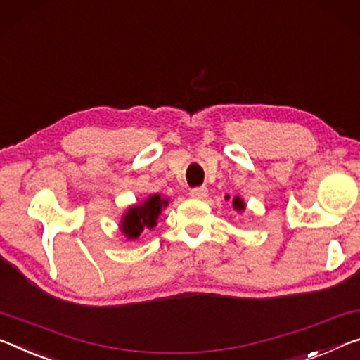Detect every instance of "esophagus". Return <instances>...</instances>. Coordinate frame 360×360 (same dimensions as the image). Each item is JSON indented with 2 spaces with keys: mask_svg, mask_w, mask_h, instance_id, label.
<instances>
[{
  "mask_svg": "<svg viewBox=\"0 0 360 360\" xmlns=\"http://www.w3.org/2000/svg\"><path fill=\"white\" fill-rule=\"evenodd\" d=\"M190 196L195 198V199L206 198V196H207V188H204V186H201V188H193V190L190 191Z\"/></svg>",
  "mask_w": 360,
  "mask_h": 360,
  "instance_id": "esophagus-1",
  "label": "esophagus"
}]
</instances>
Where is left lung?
<instances>
[{
    "label": "left lung",
    "mask_w": 360,
    "mask_h": 360,
    "mask_svg": "<svg viewBox=\"0 0 360 360\" xmlns=\"http://www.w3.org/2000/svg\"><path fill=\"white\" fill-rule=\"evenodd\" d=\"M226 199H230V196H226ZM233 207H235V211H245V201H243V199L240 198V196H235L233 198Z\"/></svg>",
    "instance_id": "obj_1"
}]
</instances>
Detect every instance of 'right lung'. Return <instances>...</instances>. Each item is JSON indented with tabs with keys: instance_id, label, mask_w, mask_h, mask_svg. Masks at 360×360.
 <instances>
[{
	"instance_id": "add662e5",
	"label": "right lung",
	"mask_w": 360,
	"mask_h": 360,
	"mask_svg": "<svg viewBox=\"0 0 360 360\" xmlns=\"http://www.w3.org/2000/svg\"><path fill=\"white\" fill-rule=\"evenodd\" d=\"M167 198H161V195H151L141 204L130 206L124 214L122 222H120V231L129 240H135L141 235L143 230H153L158 224L162 209L167 207Z\"/></svg>"
}]
</instances>
